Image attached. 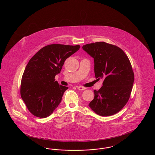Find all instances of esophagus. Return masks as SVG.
Wrapping results in <instances>:
<instances>
[{
    "label": "esophagus",
    "mask_w": 155,
    "mask_h": 155,
    "mask_svg": "<svg viewBox=\"0 0 155 155\" xmlns=\"http://www.w3.org/2000/svg\"><path fill=\"white\" fill-rule=\"evenodd\" d=\"M77 88L78 89H79V90H81V91L86 89L85 87H82V86H77Z\"/></svg>",
    "instance_id": "1"
}]
</instances>
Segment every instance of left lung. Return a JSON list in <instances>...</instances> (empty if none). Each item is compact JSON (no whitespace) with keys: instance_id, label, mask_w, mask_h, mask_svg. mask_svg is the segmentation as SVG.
<instances>
[{"instance_id":"obj_1","label":"left lung","mask_w":155,"mask_h":155,"mask_svg":"<svg viewBox=\"0 0 155 155\" xmlns=\"http://www.w3.org/2000/svg\"><path fill=\"white\" fill-rule=\"evenodd\" d=\"M82 49L94 60L96 78H103V86L94 90L89 104L97 114L110 116L127 103L133 88L134 74L130 60L118 46L98 42L85 45Z\"/></svg>"}]
</instances>
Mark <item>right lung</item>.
I'll list each match as a JSON object with an SVG mask.
<instances>
[{
	"instance_id": "1",
	"label": "right lung",
	"mask_w": 155,
	"mask_h": 155,
	"mask_svg": "<svg viewBox=\"0 0 155 155\" xmlns=\"http://www.w3.org/2000/svg\"><path fill=\"white\" fill-rule=\"evenodd\" d=\"M80 48L79 45H49L30 59L22 74L20 94L34 116L47 117L58 107L68 88L60 85L54 77L60 73L65 60Z\"/></svg>"
}]
</instances>
